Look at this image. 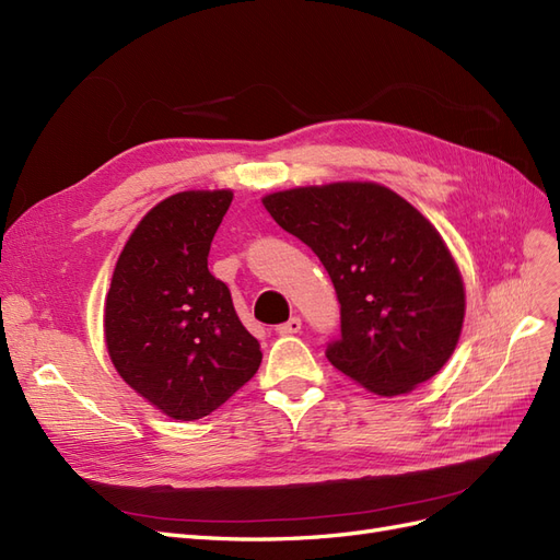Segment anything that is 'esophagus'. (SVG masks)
I'll use <instances>...</instances> for the list:
<instances>
[{
  "label": "esophagus",
  "instance_id": "1",
  "mask_svg": "<svg viewBox=\"0 0 560 560\" xmlns=\"http://www.w3.org/2000/svg\"><path fill=\"white\" fill-rule=\"evenodd\" d=\"M280 336H292V334H299L301 331V317H290L287 322H282V325H278L276 329Z\"/></svg>",
  "mask_w": 560,
  "mask_h": 560
}]
</instances>
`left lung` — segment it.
I'll use <instances>...</instances> for the list:
<instances>
[{"instance_id": "8db88e82", "label": "left lung", "mask_w": 560, "mask_h": 560, "mask_svg": "<svg viewBox=\"0 0 560 560\" xmlns=\"http://www.w3.org/2000/svg\"><path fill=\"white\" fill-rule=\"evenodd\" d=\"M270 217L327 268L341 336L327 360L383 397L411 393L453 354L465 287L439 231L374 182L301 186L264 198Z\"/></svg>"}]
</instances>
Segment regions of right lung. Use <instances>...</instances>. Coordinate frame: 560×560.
Returning a JSON list of instances; mask_svg holds the SVG:
<instances>
[{
    "label": "right lung",
    "instance_id": "1",
    "mask_svg": "<svg viewBox=\"0 0 560 560\" xmlns=\"http://www.w3.org/2000/svg\"><path fill=\"white\" fill-rule=\"evenodd\" d=\"M231 191H182L151 208L116 261L105 301L109 358L175 420L219 409L261 364L229 287L208 270Z\"/></svg>",
    "mask_w": 560,
    "mask_h": 560
}]
</instances>
